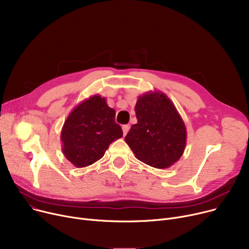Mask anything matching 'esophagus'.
<instances>
[{"instance_id": "esophagus-1", "label": "esophagus", "mask_w": 249, "mask_h": 249, "mask_svg": "<svg viewBox=\"0 0 249 249\" xmlns=\"http://www.w3.org/2000/svg\"><path fill=\"white\" fill-rule=\"evenodd\" d=\"M129 129H130V126H129V125H123V127H122V130H123V134H124V136H125V135L128 133Z\"/></svg>"}]
</instances>
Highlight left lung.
<instances>
[{"label": "left lung", "instance_id": "8db88e82", "mask_svg": "<svg viewBox=\"0 0 249 249\" xmlns=\"http://www.w3.org/2000/svg\"><path fill=\"white\" fill-rule=\"evenodd\" d=\"M137 123L125 141L136 159L155 168H167L185 151L187 129L174 103L160 90L138 97L135 105Z\"/></svg>", "mask_w": 249, "mask_h": 249}]
</instances>
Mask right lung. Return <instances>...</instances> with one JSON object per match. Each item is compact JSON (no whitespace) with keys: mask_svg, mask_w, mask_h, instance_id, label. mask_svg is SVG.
<instances>
[{"mask_svg":"<svg viewBox=\"0 0 249 249\" xmlns=\"http://www.w3.org/2000/svg\"><path fill=\"white\" fill-rule=\"evenodd\" d=\"M116 112L106 98L94 95L84 100L68 116L61 129V150L71 164L85 167L101 160L111 143L123 136L115 122Z\"/></svg>","mask_w":249,"mask_h":249,"instance_id":"1","label":"right lung"}]
</instances>
